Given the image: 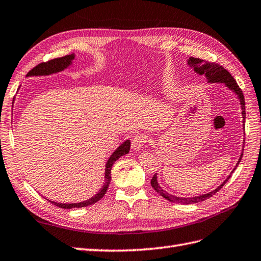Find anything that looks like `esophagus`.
Returning a JSON list of instances; mask_svg holds the SVG:
<instances>
[{
	"label": "esophagus",
	"mask_w": 261,
	"mask_h": 261,
	"mask_svg": "<svg viewBox=\"0 0 261 261\" xmlns=\"http://www.w3.org/2000/svg\"><path fill=\"white\" fill-rule=\"evenodd\" d=\"M146 141H147V136L144 134L134 136L132 138V149L134 150V152H138V150H141L143 148L144 144L146 143Z\"/></svg>",
	"instance_id": "34e87169"
}]
</instances>
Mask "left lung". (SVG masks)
Here are the masks:
<instances>
[{
    "instance_id": "8db88e82",
    "label": "left lung",
    "mask_w": 261,
    "mask_h": 261,
    "mask_svg": "<svg viewBox=\"0 0 261 261\" xmlns=\"http://www.w3.org/2000/svg\"><path fill=\"white\" fill-rule=\"evenodd\" d=\"M188 65L194 69V71L199 74H204L207 79V83L210 84H214V83H221L224 84L225 87H228V88L233 91L234 94L238 96V99L240 100V105H241V114H242V123H244V129H245V121H246V103H245V97L244 94H242V90L239 88L238 84L234 80V78L231 76L230 72L228 70H225V69L218 65V63H214V62H207L204 61L202 59H199V58H193L191 57L189 58L188 60ZM242 159V153L239 158L238 163L234 166V170L238 167L240 161ZM233 170V171H234ZM233 171L231 173H233ZM231 174L224 179L223 183L218 187L216 190L211 191L209 193H205V194H202V195H198V196H193V198H179V196H174L172 194H169L160 187V184L158 182V173H155L154 176L152 177V181H150V185H152V188L158 192L159 194H161L163 196L164 199L169 200L171 202H176V203H182V204H191V203H198V202H202V201H205L206 199L211 198L212 195L216 194L218 191L221 189L223 185L227 183L228 179L230 178Z\"/></svg>"
}]
</instances>
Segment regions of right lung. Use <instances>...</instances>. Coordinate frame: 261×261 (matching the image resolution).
Masks as SVG:
<instances>
[{
  "instance_id": "add662e5",
  "label": "right lung",
  "mask_w": 261,
  "mask_h": 261,
  "mask_svg": "<svg viewBox=\"0 0 261 261\" xmlns=\"http://www.w3.org/2000/svg\"><path fill=\"white\" fill-rule=\"evenodd\" d=\"M74 60V54L68 55L61 58H56V59H52L48 62H42L38 65L37 67H34L32 70L28 72L27 77H32V76H49V74L52 73H57L63 71L65 69H67L69 66L72 65V61ZM130 148V141L127 140L125 141L121 145L115 150V152L111 155V158L108 159L106 166H105V182H103L102 188L99 190V192L95 194L94 196H91L90 199L79 202V203H58V202L55 201H50L51 203H54L55 205L62 207V209H73V207H84V206H88L96 203L97 201H99L103 195L106 194L107 189L109 187V183H111V171L114 163L117 161L119 158H121L123 155H126L129 152Z\"/></svg>"
}]
</instances>
